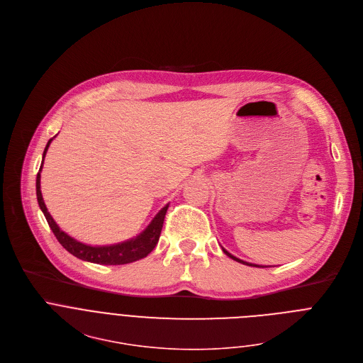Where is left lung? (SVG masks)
Returning <instances> with one entry per match:
<instances>
[{"instance_id":"1","label":"left lung","mask_w":363,"mask_h":363,"mask_svg":"<svg viewBox=\"0 0 363 363\" xmlns=\"http://www.w3.org/2000/svg\"><path fill=\"white\" fill-rule=\"evenodd\" d=\"M222 251H223V254H225V255H228L229 258H232V259H233V261H236V262H240V264H244V265H248V267H257V268H261L259 265H255V264H250V262H245V261H242V259H239V258H236V257L230 255V254H229V252H228L226 250H223V248H222ZM262 268H265V267H262Z\"/></svg>"}]
</instances>
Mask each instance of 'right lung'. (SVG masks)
Segmentation results:
<instances>
[{
  "mask_svg": "<svg viewBox=\"0 0 363 363\" xmlns=\"http://www.w3.org/2000/svg\"><path fill=\"white\" fill-rule=\"evenodd\" d=\"M54 138H51L44 150L43 154V164H44V158L45 154L48 151V147L51 144ZM43 164L40 167V172L37 174V199H38V205L50 225V228L52 229L54 235L57 236L58 242L74 257L86 261V262H92V264H99V265H124V264H131L135 261H140L143 258H145L158 244L160 240V235L162 230V225H164V219H165V213L169 205H165L157 215L155 218L151 220V223L135 238L124 240V242H119L115 245H104V247H91L86 244L79 242V240L74 239L72 236H69L68 233H65L58 225L57 222L52 219V216L50 215L44 199H43V194H41V169H43Z\"/></svg>",
  "mask_w": 363,
  "mask_h": 363,
  "instance_id": "right-lung-1",
  "label": "right lung"
}]
</instances>
